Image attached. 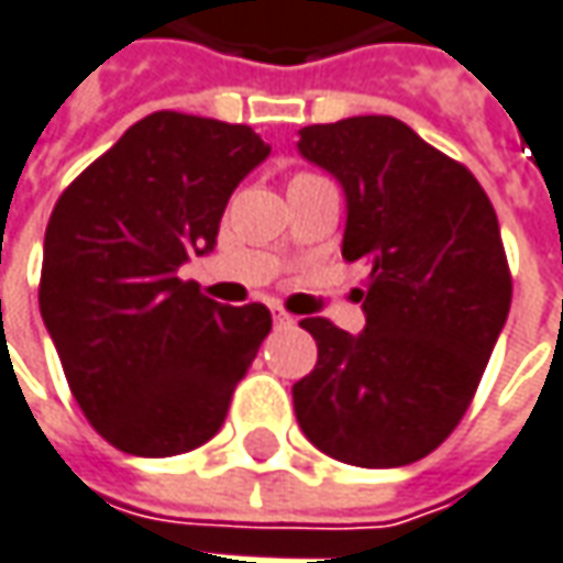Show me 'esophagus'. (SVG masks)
<instances>
[{"mask_svg": "<svg viewBox=\"0 0 563 563\" xmlns=\"http://www.w3.org/2000/svg\"><path fill=\"white\" fill-rule=\"evenodd\" d=\"M271 311H274V323H277V327H289V323H292V318H289V314L283 311L280 305H274Z\"/></svg>", "mask_w": 563, "mask_h": 563, "instance_id": "obj_1", "label": "esophagus"}]
</instances>
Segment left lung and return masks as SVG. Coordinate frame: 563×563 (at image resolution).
I'll return each mask as SVG.
<instances>
[{
    "instance_id": "1",
    "label": "left lung",
    "mask_w": 563,
    "mask_h": 563,
    "mask_svg": "<svg viewBox=\"0 0 563 563\" xmlns=\"http://www.w3.org/2000/svg\"><path fill=\"white\" fill-rule=\"evenodd\" d=\"M299 152L345 189V262H364L367 327L305 318L318 364L292 386L305 437L355 467L439 449L474 401L511 311L495 208L467 167L389 114L299 130Z\"/></svg>"
}]
</instances>
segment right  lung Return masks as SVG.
<instances>
[{
	"mask_svg": "<svg viewBox=\"0 0 563 563\" xmlns=\"http://www.w3.org/2000/svg\"><path fill=\"white\" fill-rule=\"evenodd\" d=\"M267 155L252 126L155 111L52 208L40 311L70 396L126 455H184L214 437L271 333L262 301L221 305L177 277Z\"/></svg>",
	"mask_w": 563,
	"mask_h": 563,
	"instance_id": "add662e5",
	"label": "right lung"
}]
</instances>
